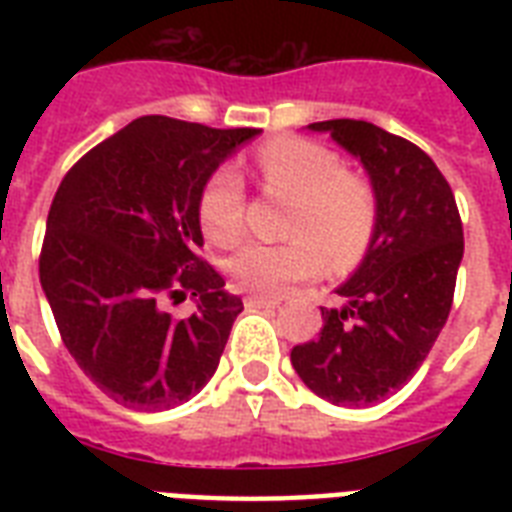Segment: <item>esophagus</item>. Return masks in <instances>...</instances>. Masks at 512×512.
<instances>
[{"instance_id":"esophagus-1","label":"esophagus","mask_w":512,"mask_h":512,"mask_svg":"<svg viewBox=\"0 0 512 512\" xmlns=\"http://www.w3.org/2000/svg\"><path fill=\"white\" fill-rule=\"evenodd\" d=\"M247 308H276L279 305V297H265V295H249L244 300Z\"/></svg>"}]
</instances>
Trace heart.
<instances>
[{"label":"heart","instance_id":"1","mask_svg":"<svg viewBox=\"0 0 512 512\" xmlns=\"http://www.w3.org/2000/svg\"><path fill=\"white\" fill-rule=\"evenodd\" d=\"M257 172L273 196L295 201L281 247L249 244L228 271L244 292L276 297L295 281L316 279L324 263L348 268L369 249L380 220L374 185L327 146L300 138H279L257 151ZM196 215L204 239L220 249L236 247L247 231L244 183L231 167L207 177Z\"/></svg>","mask_w":512,"mask_h":512}]
</instances>
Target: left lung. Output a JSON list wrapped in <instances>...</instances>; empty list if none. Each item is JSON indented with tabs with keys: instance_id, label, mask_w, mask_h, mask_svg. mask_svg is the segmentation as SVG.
Masks as SVG:
<instances>
[{
	"instance_id": "obj_1",
	"label": "left lung",
	"mask_w": 512,
	"mask_h": 512,
	"mask_svg": "<svg viewBox=\"0 0 512 512\" xmlns=\"http://www.w3.org/2000/svg\"><path fill=\"white\" fill-rule=\"evenodd\" d=\"M358 156L372 177L380 220L366 257L321 308L319 337L292 348L300 380L337 406H372L428 358L452 311L465 239L454 193L420 146L358 119L311 124Z\"/></svg>"
}]
</instances>
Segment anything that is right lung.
Instances as JSON below:
<instances>
[{"label": "right lung", "mask_w": 512, "mask_h": 512, "mask_svg": "<svg viewBox=\"0 0 512 512\" xmlns=\"http://www.w3.org/2000/svg\"><path fill=\"white\" fill-rule=\"evenodd\" d=\"M260 130H215L140 116L63 177L39 255V281L76 364L108 398L162 412L215 374L244 305L201 257L199 193ZM191 294V317L166 305Z\"/></svg>", "instance_id": "1"}]
</instances>
